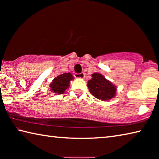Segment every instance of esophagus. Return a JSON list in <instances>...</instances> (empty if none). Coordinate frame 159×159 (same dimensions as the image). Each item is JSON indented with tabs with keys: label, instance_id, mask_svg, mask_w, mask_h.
<instances>
[{
	"label": "esophagus",
	"instance_id": "1",
	"mask_svg": "<svg viewBox=\"0 0 159 159\" xmlns=\"http://www.w3.org/2000/svg\"><path fill=\"white\" fill-rule=\"evenodd\" d=\"M74 77L76 79H83L85 77V74L83 72L82 73H76L74 74Z\"/></svg>",
	"mask_w": 159,
	"mask_h": 159
}]
</instances>
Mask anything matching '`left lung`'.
<instances>
[{
    "label": "left lung",
    "instance_id": "obj_1",
    "mask_svg": "<svg viewBox=\"0 0 159 159\" xmlns=\"http://www.w3.org/2000/svg\"><path fill=\"white\" fill-rule=\"evenodd\" d=\"M88 87L91 95L103 101L114 98L116 92V86L98 73L92 74V79L88 82Z\"/></svg>",
    "mask_w": 159,
    "mask_h": 159
}]
</instances>
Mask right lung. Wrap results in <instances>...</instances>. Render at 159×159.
<instances>
[{"label": "right lung", "instance_id": "obj_1", "mask_svg": "<svg viewBox=\"0 0 159 159\" xmlns=\"http://www.w3.org/2000/svg\"><path fill=\"white\" fill-rule=\"evenodd\" d=\"M72 79H74V77L71 73H64L57 76L50 85L51 91L59 95L64 93L69 88L70 80Z\"/></svg>", "mask_w": 159, "mask_h": 159}]
</instances>
